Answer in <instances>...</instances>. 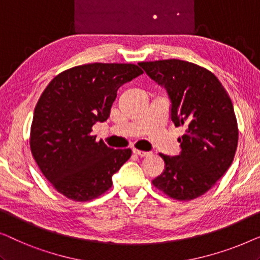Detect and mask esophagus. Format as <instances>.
Instances as JSON below:
<instances>
[{"label":"esophagus","instance_id":"obj_1","mask_svg":"<svg viewBox=\"0 0 260 260\" xmlns=\"http://www.w3.org/2000/svg\"><path fill=\"white\" fill-rule=\"evenodd\" d=\"M133 152L135 155H138L141 156V157H144V156H149L150 155V152L148 151H142V150H138V149H133Z\"/></svg>","mask_w":260,"mask_h":260}]
</instances>
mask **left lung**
<instances>
[{
	"mask_svg": "<svg viewBox=\"0 0 260 260\" xmlns=\"http://www.w3.org/2000/svg\"><path fill=\"white\" fill-rule=\"evenodd\" d=\"M140 66L168 92L172 120L184 126L181 154H159L166 169L152 184L179 201L211 189L232 165L238 147L237 118L225 87L211 71L179 59L143 61Z\"/></svg>",
	"mask_w": 260,
	"mask_h": 260,
	"instance_id": "1",
	"label": "left lung"
}]
</instances>
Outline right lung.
I'll use <instances>...</instances> for the list:
<instances>
[{
  "instance_id": "obj_1",
  "label": "right lung",
  "mask_w": 260,
  "mask_h": 260,
  "mask_svg": "<svg viewBox=\"0 0 260 260\" xmlns=\"http://www.w3.org/2000/svg\"><path fill=\"white\" fill-rule=\"evenodd\" d=\"M142 73L134 63H86L59 73L42 92L30 126V151L63 197L79 202L99 198L131 157V149L109 148L91 133L110 117L117 90Z\"/></svg>"
}]
</instances>
